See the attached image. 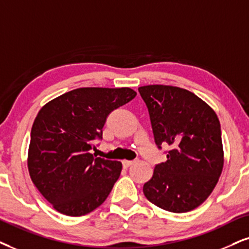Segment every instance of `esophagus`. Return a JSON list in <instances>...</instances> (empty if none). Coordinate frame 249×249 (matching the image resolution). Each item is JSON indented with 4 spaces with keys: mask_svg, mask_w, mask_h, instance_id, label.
Wrapping results in <instances>:
<instances>
[{
    "mask_svg": "<svg viewBox=\"0 0 249 249\" xmlns=\"http://www.w3.org/2000/svg\"><path fill=\"white\" fill-rule=\"evenodd\" d=\"M135 162H137V160H134V161H127V160H124L122 163H123V166H124V168H128V166L134 164Z\"/></svg>",
    "mask_w": 249,
    "mask_h": 249,
    "instance_id": "esophagus-1",
    "label": "esophagus"
}]
</instances>
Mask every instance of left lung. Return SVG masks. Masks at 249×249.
I'll return each instance as SVG.
<instances>
[{
  "label": "left lung",
  "instance_id": "8db88e82",
  "mask_svg": "<svg viewBox=\"0 0 249 249\" xmlns=\"http://www.w3.org/2000/svg\"><path fill=\"white\" fill-rule=\"evenodd\" d=\"M157 147L166 161L143 185L150 202L171 213L191 212L215 188L224 164L221 124L215 111L190 90L165 85L139 87Z\"/></svg>",
  "mask_w": 249,
  "mask_h": 249
}]
</instances>
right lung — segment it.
I'll use <instances>...</instances> for the list:
<instances>
[{"label": "right lung", "instance_id": "add662e5", "mask_svg": "<svg viewBox=\"0 0 249 249\" xmlns=\"http://www.w3.org/2000/svg\"><path fill=\"white\" fill-rule=\"evenodd\" d=\"M137 93L128 87L77 88L41 108L31 130L27 166L33 184L58 213L83 216L105 202L122 163L89 150L112 110Z\"/></svg>", "mask_w": 249, "mask_h": 249}]
</instances>
